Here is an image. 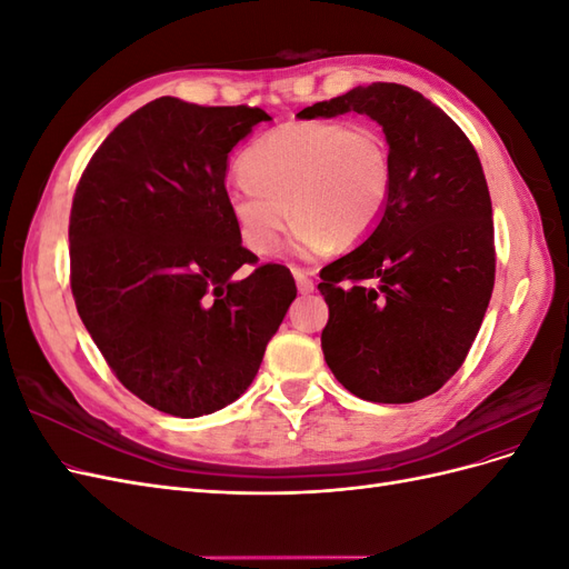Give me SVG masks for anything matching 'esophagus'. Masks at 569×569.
Segmentation results:
<instances>
[{"instance_id": "esophagus-1", "label": "esophagus", "mask_w": 569, "mask_h": 569, "mask_svg": "<svg viewBox=\"0 0 569 569\" xmlns=\"http://www.w3.org/2000/svg\"><path fill=\"white\" fill-rule=\"evenodd\" d=\"M291 272H295V280H297L299 295H311V291L316 289V284H313V280H311V274H308V272H306V270H301V268H295Z\"/></svg>"}]
</instances>
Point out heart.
Returning <instances> with one entry per match:
<instances>
[{
	"label": "heart",
	"instance_id": "obj_1",
	"mask_svg": "<svg viewBox=\"0 0 569 569\" xmlns=\"http://www.w3.org/2000/svg\"><path fill=\"white\" fill-rule=\"evenodd\" d=\"M239 176L226 201L242 242L258 256L274 253L291 216V251L316 256L335 242H363L380 226L393 161L382 132L370 126L289 120L242 153Z\"/></svg>",
	"mask_w": 569,
	"mask_h": 569
}]
</instances>
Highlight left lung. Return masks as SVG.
<instances>
[{"label":"left lung","instance_id":"8db88e82","mask_svg":"<svg viewBox=\"0 0 569 569\" xmlns=\"http://www.w3.org/2000/svg\"><path fill=\"white\" fill-rule=\"evenodd\" d=\"M349 111L382 126L393 189L366 242L320 270L330 308L322 353L358 399L412 403L451 380L485 320L496 274L491 197L468 137L420 92L372 82L299 118Z\"/></svg>","mask_w":569,"mask_h":569}]
</instances>
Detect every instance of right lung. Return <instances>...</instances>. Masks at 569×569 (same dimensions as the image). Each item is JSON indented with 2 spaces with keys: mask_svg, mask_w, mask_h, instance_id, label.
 <instances>
[{
  "mask_svg": "<svg viewBox=\"0 0 569 569\" xmlns=\"http://www.w3.org/2000/svg\"><path fill=\"white\" fill-rule=\"evenodd\" d=\"M258 107L153 99L94 151L68 242L80 320L128 391L176 418L237 401L261 368L297 284L242 247L226 201L232 147Z\"/></svg>",
  "mask_w": 569,
  "mask_h": 569,
  "instance_id": "1",
  "label": "right lung"
}]
</instances>
